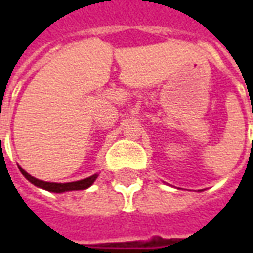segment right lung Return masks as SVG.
I'll return each instance as SVG.
<instances>
[{
	"label": "right lung",
	"instance_id": "obj_1",
	"mask_svg": "<svg viewBox=\"0 0 253 253\" xmlns=\"http://www.w3.org/2000/svg\"><path fill=\"white\" fill-rule=\"evenodd\" d=\"M20 168V167H19ZM20 172L25 176L27 180H30L34 186L39 187V188H43V190L51 191V192H65V191H77V190H85L93 184V181L96 180L97 175L90 176V177H86L84 180L78 181H72V183H48V181L39 180V179H35L34 176L28 175L23 168H20Z\"/></svg>",
	"mask_w": 253,
	"mask_h": 253
}]
</instances>
